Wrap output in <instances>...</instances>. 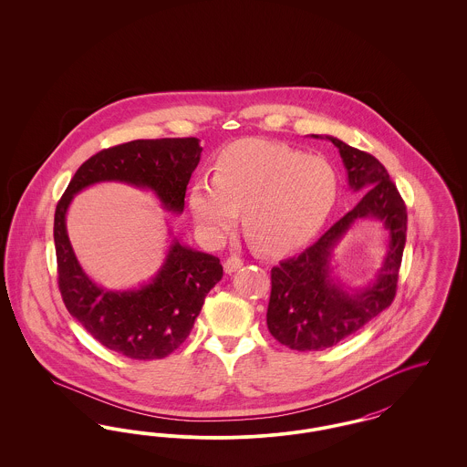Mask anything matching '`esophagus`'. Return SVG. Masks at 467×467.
Listing matches in <instances>:
<instances>
[{
    "label": "esophagus",
    "instance_id": "1",
    "mask_svg": "<svg viewBox=\"0 0 467 467\" xmlns=\"http://www.w3.org/2000/svg\"><path fill=\"white\" fill-rule=\"evenodd\" d=\"M242 266H244V261H242L240 257H236V255H231V257H227V259L223 261V271H225L227 275L236 273Z\"/></svg>",
    "mask_w": 467,
    "mask_h": 467
}]
</instances>
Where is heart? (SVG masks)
<instances>
[{
    "label": "heart",
    "instance_id": "1",
    "mask_svg": "<svg viewBox=\"0 0 467 467\" xmlns=\"http://www.w3.org/2000/svg\"><path fill=\"white\" fill-rule=\"evenodd\" d=\"M337 189V175L326 159L252 138L223 149L213 178L192 183L189 206L212 242H223L244 210V231L255 246L267 254H285L320 233Z\"/></svg>",
    "mask_w": 467,
    "mask_h": 467
}]
</instances>
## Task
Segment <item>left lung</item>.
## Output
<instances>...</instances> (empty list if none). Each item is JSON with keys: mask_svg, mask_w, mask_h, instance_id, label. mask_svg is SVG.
<instances>
[{"mask_svg": "<svg viewBox=\"0 0 467 467\" xmlns=\"http://www.w3.org/2000/svg\"><path fill=\"white\" fill-rule=\"evenodd\" d=\"M352 192L364 194L318 242L271 269L267 329L282 345L299 352L331 348L390 306L396 296L406 244V206L383 164L334 136ZM357 220H377L388 231L384 263L366 286L350 288L333 275V250Z\"/></svg>", "mask_w": 467, "mask_h": 467, "instance_id": "8db88e82", "label": "left lung"}]
</instances>
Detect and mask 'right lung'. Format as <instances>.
Returning <instances> with one entry per match:
<instances>
[{
    "mask_svg": "<svg viewBox=\"0 0 467 467\" xmlns=\"http://www.w3.org/2000/svg\"><path fill=\"white\" fill-rule=\"evenodd\" d=\"M198 138L134 140L88 159L71 178L54 215L59 290L69 315L103 347L120 356L152 360L170 356L187 339L204 297L223 278L221 259L171 236L156 275L133 289L98 285L80 266L67 229L73 198L96 183L117 182L150 191L161 206L180 215L192 171L200 164Z\"/></svg>",
    "mask_w": 467,
    "mask_h": 467,
    "instance_id": "obj_1",
    "label": "right lung"
}]
</instances>
